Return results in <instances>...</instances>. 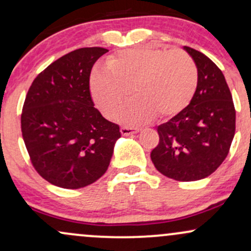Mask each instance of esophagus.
I'll return each instance as SVG.
<instances>
[{
  "label": "esophagus",
  "instance_id": "1",
  "mask_svg": "<svg viewBox=\"0 0 251 251\" xmlns=\"http://www.w3.org/2000/svg\"><path fill=\"white\" fill-rule=\"evenodd\" d=\"M139 131L137 127H131V126H123L122 128H120V132H122L123 135H131V134H134L137 133V132Z\"/></svg>",
  "mask_w": 251,
  "mask_h": 251
}]
</instances>
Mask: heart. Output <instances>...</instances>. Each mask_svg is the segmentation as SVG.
I'll list each match as a JSON object with an SVG mask.
<instances>
[{
  "label": "heart",
  "instance_id": "heart-1",
  "mask_svg": "<svg viewBox=\"0 0 251 251\" xmlns=\"http://www.w3.org/2000/svg\"><path fill=\"white\" fill-rule=\"evenodd\" d=\"M107 70L91 76L94 101L105 116L113 117L132 92L135 98L120 112L124 122L137 124L170 118L188 107L198 85V70L183 50L140 46L108 57Z\"/></svg>",
  "mask_w": 251,
  "mask_h": 251
}]
</instances>
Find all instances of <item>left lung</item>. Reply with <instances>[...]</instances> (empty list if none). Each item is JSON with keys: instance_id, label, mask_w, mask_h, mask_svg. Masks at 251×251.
<instances>
[{"instance_id": "left-lung-1", "label": "left lung", "mask_w": 251, "mask_h": 251, "mask_svg": "<svg viewBox=\"0 0 251 251\" xmlns=\"http://www.w3.org/2000/svg\"><path fill=\"white\" fill-rule=\"evenodd\" d=\"M198 70V85L188 107L157 127L151 152L155 169L179 181L200 180L217 170L235 135L236 111L223 73L208 56L184 47Z\"/></svg>"}]
</instances>
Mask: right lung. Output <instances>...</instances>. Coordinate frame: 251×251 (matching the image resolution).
Masks as SVG:
<instances>
[{
  "label": "right lung",
  "instance_id": "1",
  "mask_svg": "<svg viewBox=\"0 0 251 251\" xmlns=\"http://www.w3.org/2000/svg\"><path fill=\"white\" fill-rule=\"evenodd\" d=\"M107 51L87 47L66 54L35 77L25 97L21 129L31 164L59 188L99 179L122 135L94 107L89 91L92 67Z\"/></svg>",
  "mask_w": 251,
  "mask_h": 251
}]
</instances>
